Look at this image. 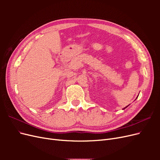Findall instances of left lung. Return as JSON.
I'll return each instance as SVG.
<instances>
[{
  "label": "left lung",
  "instance_id": "1",
  "mask_svg": "<svg viewBox=\"0 0 160 160\" xmlns=\"http://www.w3.org/2000/svg\"><path fill=\"white\" fill-rule=\"evenodd\" d=\"M128 106H129V105H128V106H126V107H125V108H123V109H125V108H128Z\"/></svg>",
  "mask_w": 160,
  "mask_h": 160
}]
</instances>
